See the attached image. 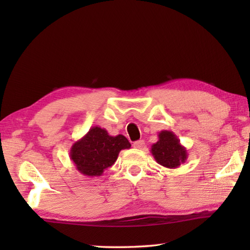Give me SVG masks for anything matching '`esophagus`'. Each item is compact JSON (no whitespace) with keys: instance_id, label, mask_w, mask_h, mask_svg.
I'll return each instance as SVG.
<instances>
[{"instance_id":"obj_1","label":"esophagus","mask_w":250,"mask_h":250,"mask_svg":"<svg viewBox=\"0 0 250 250\" xmlns=\"http://www.w3.org/2000/svg\"><path fill=\"white\" fill-rule=\"evenodd\" d=\"M133 146L137 147V149H142V147L145 146V141H143V140L135 141V142L133 143Z\"/></svg>"}]
</instances>
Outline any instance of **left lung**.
<instances>
[{"mask_svg":"<svg viewBox=\"0 0 250 250\" xmlns=\"http://www.w3.org/2000/svg\"><path fill=\"white\" fill-rule=\"evenodd\" d=\"M159 140L151 146V153L160 166L176 168L188 159L186 147L181 145L180 139L170 130H162L158 134Z\"/></svg>","mask_w":250,"mask_h":250,"instance_id":"obj_1","label":"left lung"}]
</instances>
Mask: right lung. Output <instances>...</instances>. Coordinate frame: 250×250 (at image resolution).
I'll return each mask as SVG.
<instances>
[{"instance_id":"add662e5","label":"right lung","mask_w":250,"mask_h":250,"mask_svg":"<svg viewBox=\"0 0 250 250\" xmlns=\"http://www.w3.org/2000/svg\"><path fill=\"white\" fill-rule=\"evenodd\" d=\"M130 146L125 135L113 137L105 129L95 125L71 146L69 156L79 173L90 177L100 176L105 168L115 164L120 151Z\"/></svg>"}]
</instances>
